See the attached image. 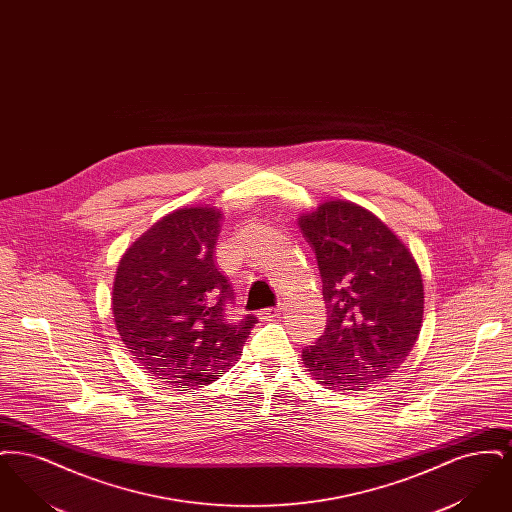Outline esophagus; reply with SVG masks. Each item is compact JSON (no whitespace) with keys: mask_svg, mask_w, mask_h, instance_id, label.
Here are the masks:
<instances>
[{"mask_svg":"<svg viewBox=\"0 0 512 512\" xmlns=\"http://www.w3.org/2000/svg\"><path fill=\"white\" fill-rule=\"evenodd\" d=\"M282 315V307H270V309H263L259 311V317L263 320H274Z\"/></svg>","mask_w":512,"mask_h":512,"instance_id":"obj_1","label":"esophagus"}]
</instances>
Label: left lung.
Returning <instances> with one entry per match:
<instances>
[{
    "label": "left lung",
    "mask_w": 512,
    "mask_h": 512,
    "mask_svg": "<svg viewBox=\"0 0 512 512\" xmlns=\"http://www.w3.org/2000/svg\"><path fill=\"white\" fill-rule=\"evenodd\" d=\"M297 224L317 255L328 309L326 330L303 349V365L330 390L380 384L407 361L420 334L424 284L413 253L347 199H326Z\"/></svg>",
    "instance_id": "obj_1"
}]
</instances>
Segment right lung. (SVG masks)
<instances>
[{
	"mask_svg": "<svg viewBox=\"0 0 512 512\" xmlns=\"http://www.w3.org/2000/svg\"><path fill=\"white\" fill-rule=\"evenodd\" d=\"M222 211L180 207L124 251L111 307L136 363L176 388L215 382L242 355L257 318L226 313L232 288L215 263Z\"/></svg>",
	"mask_w": 512,
	"mask_h": 512,
	"instance_id": "add662e5",
	"label": "right lung"
}]
</instances>
